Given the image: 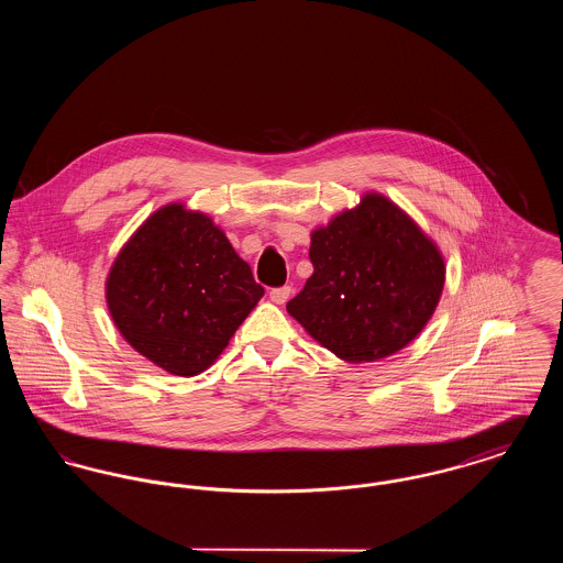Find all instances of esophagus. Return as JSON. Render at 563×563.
Instances as JSON below:
<instances>
[{
  "instance_id": "1",
  "label": "esophagus",
  "mask_w": 563,
  "mask_h": 563,
  "mask_svg": "<svg viewBox=\"0 0 563 563\" xmlns=\"http://www.w3.org/2000/svg\"><path fill=\"white\" fill-rule=\"evenodd\" d=\"M289 295H291V287H278V289L269 291V299L274 303H285L289 299Z\"/></svg>"
}]
</instances>
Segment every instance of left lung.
<instances>
[{
	"label": "left lung",
	"instance_id": "8db88e82",
	"mask_svg": "<svg viewBox=\"0 0 563 563\" xmlns=\"http://www.w3.org/2000/svg\"><path fill=\"white\" fill-rule=\"evenodd\" d=\"M310 241L314 272L287 312L321 346L349 363H372L420 335L443 291L445 262L393 200L365 194Z\"/></svg>",
	"mask_w": 563,
	"mask_h": 563
}]
</instances>
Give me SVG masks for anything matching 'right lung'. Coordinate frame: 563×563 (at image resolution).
I'll return each mask as SVG.
<instances>
[{"label": "right lung", "mask_w": 563, "mask_h": 563, "mask_svg": "<svg viewBox=\"0 0 563 563\" xmlns=\"http://www.w3.org/2000/svg\"><path fill=\"white\" fill-rule=\"evenodd\" d=\"M262 295L223 230L179 202L143 221L106 283L122 338L164 372L184 377L213 365Z\"/></svg>", "instance_id": "right-lung-1"}]
</instances>
